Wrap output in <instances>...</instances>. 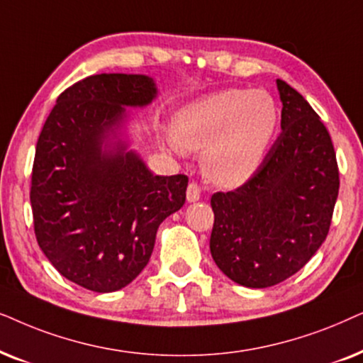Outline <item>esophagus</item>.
Masks as SVG:
<instances>
[{"label":"esophagus","instance_id":"34e87169","mask_svg":"<svg viewBox=\"0 0 363 363\" xmlns=\"http://www.w3.org/2000/svg\"><path fill=\"white\" fill-rule=\"evenodd\" d=\"M186 197L189 202H196L201 199V187L197 182H191L189 186H187V191H186Z\"/></svg>","mask_w":363,"mask_h":363}]
</instances>
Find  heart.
<instances>
[{"instance_id":"heart-1","label":"heart","mask_w":363,"mask_h":363,"mask_svg":"<svg viewBox=\"0 0 363 363\" xmlns=\"http://www.w3.org/2000/svg\"><path fill=\"white\" fill-rule=\"evenodd\" d=\"M280 109L264 89H222L182 108L167 134L171 149L202 151L206 176L238 186L252 176L272 146Z\"/></svg>"}]
</instances>
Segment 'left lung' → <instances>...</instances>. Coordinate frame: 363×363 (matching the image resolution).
I'll use <instances>...</instances> for the list:
<instances>
[{
	"instance_id": "1",
	"label": "left lung",
	"mask_w": 363,
	"mask_h": 363,
	"mask_svg": "<svg viewBox=\"0 0 363 363\" xmlns=\"http://www.w3.org/2000/svg\"><path fill=\"white\" fill-rule=\"evenodd\" d=\"M282 133L242 186L211 197V254L244 287L264 289L298 272L317 252L339 196V166L327 128L277 79Z\"/></svg>"
}]
</instances>
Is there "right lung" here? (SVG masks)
<instances>
[{"label":"right lung","mask_w":363,"mask_h":363,"mask_svg":"<svg viewBox=\"0 0 363 363\" xmlns=\"http://www.w3.org/2000/svg\"><path fill=\"white\" fill-rule=\"evenodd\" d=\"M157 89L144 74H94L62 91L36 144L35 234L57 272L93 292L131 284L151 257L161 222L186 202L184 174L154 176L125 144H105Z\"/></svg>","instance_id":"obj_1"}]
</instances>
